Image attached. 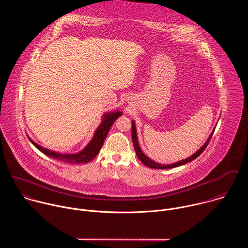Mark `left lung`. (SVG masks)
Instances as JSON below:
<instances>
[{"label":"left lung","mask_w":248,"mask_h":248,"mask_svg":"<svg viewBox=\"0 0 248 248\" xmlns=\"http://www.w3.org/2000/svg\"><path fill=\"white\" fill-rule=\"evenodd\" d=\"M132 127H131V137H132V143H133V146H134V150H135V152H136V155H137V157H138V159L142 162L145 166H147V167H149V168H152V169H162V170H166V169H171V168H175V167H179V166H182V165H185V164H186V163H188V162H191V161H193L194 159H196L204 150H205V148L207 147V145H208V143H209V141H210V139H211V137H212V135H213V133H214V130H213V132H212L211 134H210V136H209V138L207 139V141L205 142V144L197 151V152H195L192 156H190L189 158H187V159H185V160H183V161H180V162H176V163H174V164H170V165H162V164H159V163H156V162H154V161H152L151 159H149L142 151H141V149H140V147H139V145H138V141H137V135H136V129H135V124H134V123L132 122V125H131Z\"/></svg>","instance_id":"obj_1"}]
</instances>
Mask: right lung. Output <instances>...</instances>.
Segmentation results:
<instances>
[{"instance_id": "add662e5", "label": "right lung", "mask_w": 248, "mask_h": 248, "mask_svg": "<svg viewBox=\"0 0 248 248\" xmlns=\"http://www.w3.org/2000/svg\"><path fill=\"white\" fill-rule=\"evenodd\" d=\"M122 116V112L120 111H116L113 113H108L103 116V122L102 124L98 126V128L95 131V134L93 136V138L91 139L90 142L88 143V145L79 153L77 154H61V153H57L51 150H48L46 148H43L42 146L38 145L37 143H35L34 141H32L31 139H29L32 144L36 147L38 150H40L42 153H44L45 155H47L48 157L54 158L56 160H60L65 163H69V164H82V163H88L91 160H93L97 154L99 153L104 141L107 137L111 126L113 125V124L115 123V121Z\"/></svg>"}]
</instances>
